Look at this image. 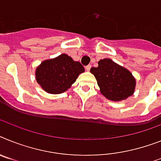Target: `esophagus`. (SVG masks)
Returning <instances> with one entry per match:
<instances>
[{
  "label": "esophagus",
  "mask_w": 161,
  "mask_h": 161,
  "mask_svg": "<svg viewBox=\"0 0 161 161\" xmlns=\"http://www.w3.org/2000/svg\"><path fill=\"white\" fill-rule=\"evenodd\" d=\"M91 67H92L91 64H88V65H87L86 67H85V69H86V70H87V71H89V70H90V69H91Z\"/></svg>",
  "instance_id": "1"
}]
</instances>
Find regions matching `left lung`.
<instances>
[{
    "label": "left lung",
    "instance_id": "8db88e82",
    "mask_svg": "<svg viewBox=\"0 0 161 161\" xmlns=\"http://www.w3.org/2000/svg\"><path fill=\"white\" fill-rule=\"evenodd\" d=\"M90 72L95 76L101 93L108 100L121 101L134 93L136 79L132 73L111 59L100 60L98 66L91 68Z\"/></svg>",
    "mask_w": 161,
    "mask_h": 161
}]
</instances>
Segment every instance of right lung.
<instances>
[{
  "instance_id": "1",
  "label": "right lung",
  "mask_w": 161,
  "mask_h": 161,
  "mask_svg": "<svg viewBox=\"0 0 161 161\" xmlns=\"http://www.w3.org/2000/svg\"><path fill=\"white\" fill-rule=\"evenodd\" d=\"M85 71L80 62L74 61L63 53L57 57L43 60L35 70L40 87L50 94H60L71 87L78 75Z\"/></svg>"
}]
</instances>
